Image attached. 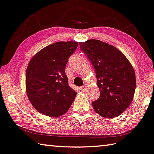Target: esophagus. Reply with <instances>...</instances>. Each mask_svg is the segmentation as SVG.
I'll return each instance as SVG.
<instances>
[{
    "instance_id": "1",
    "label": "esophagus",
    "mask_w": 154,
    "mask_h": 154,
    "mask_svg": "<svg viewBox=\"0 0 154 154\" xmlns=\"http://www.w3.org/2000/svg\"><path fill=\"white\" fill-rule=\"evenodd\" d=\"M86 87H87V85H83V86H82L81 87H80V89H81L82 91H85V89H86Z\"/></svg>"
}]
</instances>
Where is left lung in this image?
Instances as JSON below:
<instances>
[{
	"label": "left lung",
	"mask_w": 154,
	"mask_h": 154,
	"mask_svg": "<svg viewBox=\"0 0 154 154\" xmlns=\"http://www.w3.org/2000/svg\"><path fill=\"white\" fill-rule=\"evenodd\" d=\"M80 50L95 70L99 99L92 102L101 117L111 119L129 107L134 97L136 75L132 65L120 50L100 40L79 43Z\"/></svg>",
	"instance_id": "1"
}]
</instances>
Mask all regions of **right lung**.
<instances>
[{
  "mask_svg": "<svg viewBox=\"0 0 154 154\" xmlns=\"http://www.w3.org/2000/svg\"><path fill=\"white\" fill-rule=\"evenodd\" d=\"M75 42H59L45 47L33 56L26 72V90L37 111L48 117L65 114L77 93L68 85L65 65L77 48Z\"/></svg>",
  "mask_w": 154,
  "mask_h": 154,
  "instance_id": "right-lung-1",
  "label": "right lung"
}]
</instances>
